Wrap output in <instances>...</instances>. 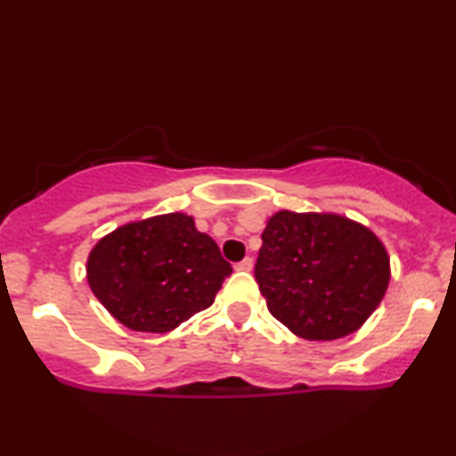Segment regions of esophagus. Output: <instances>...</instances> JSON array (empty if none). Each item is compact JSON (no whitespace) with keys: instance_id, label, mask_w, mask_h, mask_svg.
<instances>
[{"instance_id":"1","label":"esophagus","mask_w":456,"mask_h":456,"mask_svg":"<svg viewBox=\"0 0 456 456\" xmlns=\"http://www.w3.org/2000/svg\"><path fill=\"white\" fill-rule=\"evenodd\" d=\"M235 270H244V272L253 270V259L244 257L242 261H238V264H235Z\"/></svg>"}]
</instances>
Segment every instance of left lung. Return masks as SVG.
Listing matches in <instances>:
<instances>
[{
	"label": "left lung",
	"mask_w": 456,
	"mask_h": 456,
	"mask_svg": "<svg viewBox=\"0 0 456 456\" xmlns=\"http://www.w3.org/2000/svg\"><path fill=\"white\" fill-rule=\"evenodd\" d=\"M261 240L255 264L261 296L282 326L308 341L355 332L388 289L384 244L338 214L281 210Z\"/></svg>",
	"instance_id": "left-lung-1"
}]
</instances>
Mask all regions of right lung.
Wrapping results in <instances>:
<instances>
[{"mask_svg":"<svg viewBox=\"0 0 456 456\" xmlns=\"http://www.w3.org/2000/svg\"><path fill=\"white\" fill-rule=\"evenodd\" d=\"M232 272L216 242L182 212L122 224L87 257L94 296L137 332H169L206 311Z\"/></svg>","mask_w":456,"mask_h":456,"instance_id":"obj_1","label":"right lung"}]
</instances>
